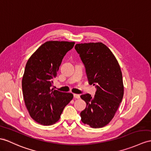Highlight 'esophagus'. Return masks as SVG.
<instances>
[{
  "instance_id": "1",
  "label": "esophagus",
  "mask_w": 151,
  "mask_h": 151,
  "mask_svg": "<svg viewBox=\"0 0 151 151\" xmlns=\"http://www.w3.org/2000/svg\"><path fill=\"white\" fill-rule=\"evenodd\" d=\"M73 97H74L75 99H79L80 98V95L79 94L73 93Z\"/></svg>"
}]
</instances>
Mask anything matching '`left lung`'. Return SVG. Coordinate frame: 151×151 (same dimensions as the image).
I'll use <instances>...</instances> for the list:
<instances>
[{
    "mask_svg": "<svg viewBox=\"0 0 151 151\" xmlns=\"http://www.w3.org/2000/svg\"><path fill=\"white\" fill-rule=\"evenodd\" d=\"M75 49L85 67L88 81L96 88L94 97L88 93L81 95L86 103V108L80 113L81 121L91 127H102L113 119L123 98L120 65L102 43L76 44Z\"/></svg>",
    "mask_w": 151,
    "mask_h": 151,
    "instance_id": "1",
    "label": "left lung"
}]
</instances>
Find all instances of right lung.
<instances>
[{
	"mask_svg": "<svg viewBox=\"0 0 151 151\" xmlns=\"http://www.w3.org/2000/svg\"><path fill=\"white\" fill-rule=\"evenodd\" d=\"M74 44L47 42L33 53L25 65L22 81L25 104L31 118L40 124L50 126L58 122L73 99L72 93L51 87L62 60Z\"/></svg>",
	"mask_w": 151,
	"mask_h": 151,
	"instance_id": "right-lung-1",
	"label": "right lung"
}]
</instances>
